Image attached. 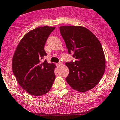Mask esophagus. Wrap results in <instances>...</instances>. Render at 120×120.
Wrapping results in <instances>:
<instances>
[{
    "label": "esophagus",
    "mask_w": 120,
    "mask_h": 120,
    "mask_svg": "<svg viewBox=\"0 0 120 120\" xmlns=\"http://www.w3.org/2000/svg\"><path fill=\"white\" fill-rule=\"evenodd\" d=\"M62 65H63V64L62 63V62H59V63L56 64V65L58 67H61V66H62Z\"/></svg>",
    "instance_id": "esophagus-1"
}]
</instances>
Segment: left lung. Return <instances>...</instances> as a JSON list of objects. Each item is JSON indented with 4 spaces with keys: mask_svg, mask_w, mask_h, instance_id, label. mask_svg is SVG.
Masks as SVG:
<instances>
[{
    "mask_svg": "<svg viewBox=\"0 0 120 120\" xmlns=\"http://www.w3.org/2000/svg\"><path fill=\"white\" fill-rule=\"evenodd\" d=\"M69 54L73 53L75 62H67L69 74L68 84L75 90L87 92L96 86L105 70V57L98 38L82 26H61Z\"/></svg>",
    "mask_w": 120,
    "mask_h": 120,
    "instance_id": "1",
    "label": "left lung"
}]
</instances>
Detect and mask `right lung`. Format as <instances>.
<instances>
[{
  "instance_id": "obj_1",
  "label": "right lung",
  "mask_w": 120,
  "mask_h": 120,
  "mask_svg": "<svg viewBox=\"0 0 120 120\" xmlns=\"http://www.w3.org/2000/svg\"><path fill=\"white\" fill-rule=\"evenodd\" d=\"M55 27H37L22 37L12 58V71L18 83L30 94L40 96L48 93L53 83L56 65L41 59L46 53L44 47Z\"/></svg>"
}]
</instances>
